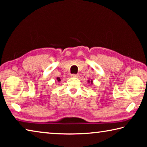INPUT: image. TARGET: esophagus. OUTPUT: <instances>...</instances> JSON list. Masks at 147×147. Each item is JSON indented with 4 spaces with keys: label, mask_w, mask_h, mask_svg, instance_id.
Wrapping results in <instances>:
<instances>
[{
    "label": "esophagus",
    "mask_w": 147,
    "mask_h": 147,
    "mask_svg": "<svg viewBox=\"0 0 147 147\" xmlns=\"http://www.w3.org/2000/svg\"><path fill=\"white\" fill-rule=\"evenodd\" d=\"M72 77H73V78H78V77H79V75L78 74H72L71 75Z\"/></svg>",
    "instance_id": "34e87169"
}]
</instances>
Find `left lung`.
<instances>
[{
	"label": "left lung",
	"instance_id": "1",
	"mask_svg": "<svg viewBox=\"0 0 147 147\" xmlns=\"http://www.w3.org/2000/svg\"><path fill=\"white\" fill-rule=\"evenodd\" d=\"M88 82L89 83L91 82V84H93V80H91V81L90 80H88Z\"/></svg>",
	"mask_w": 147,
	"mask_h": 147
}]
</instances>
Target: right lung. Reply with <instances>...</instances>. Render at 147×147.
I'll use <instances>...</instances> for the list:
<instances>
[{"label":"right lung","mask_w":147,"mask_h":147,"mask_svg":"<svg viewBox=\"0 0 147 147\" xmlns=\"http://www.w3.org/2000/svg\"><path fill=\"white\" fill-rule=\"evenodd\" d=\"M56 79H57V81H58V82L61 81V79H60V78H59V77H57Z\"/></svg>","instance_id":"add662e5"}]
</instances>
